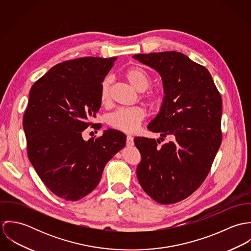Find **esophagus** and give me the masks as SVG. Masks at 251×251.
Instances as JSON below:
<instances>
[{
    "label": "esophagus",
    "instance_id": "1",
    "mask_svg": "<svg viewBox=\"0 0 251 251\" xmlns=\"http://www.w3.org/2000/svg\"><path fill=\"white\" fill-rule=\"evenodd\" d=\"M126 145L127 146H132L133 145V137L130 135L126 136Z\"/></svg>",
    "mask_w": 251,
    "mask_h": 251
}]
</instances>
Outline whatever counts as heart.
Instances as JSON below:
<instances>
[{
    "instance_id": "b5f03b06",
    "label": "heart",
    "mask_w": 251,
    "mask_h": 251,
    "mask_svg": "<svg viewBox=\"0 0 251 251\" xmlns=\"http://www.w3.org/2000/svg\"><path fill=\"white\" fill-rule=\"evenodd\" d=\"M126 80L137 92L142 93L144 100L151 106H155L161 100L159 90L149 88L151 83L150 73L140 67H131L124 72ZM112 79L106 76L100 86V98L102 104H107L110 100V89ZM146 112L143 108L133 107L118 109L108 119L109 125L118 130L131 133L134 132L143 122Z\"/></svg>"
}]
</instances>
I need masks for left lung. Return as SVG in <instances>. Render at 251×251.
Returning <instances> with one entry per match:
<instances>
[{
  "instance_id": "8db88e82",
  "label": "left lung",
  "mask_w": 251,
  "mask_h": 251,
  "mask_svg": "<svg viewBox=\"0 0 251 251\" xmlns=\"http://www.w3.org/2000/svg\"><path fill=\"white\" fill-rule=\"evenodd\" d=\"M161 75L164 100L148 129L174 141L135 137L142 160L137 178L154 201L168 205L191 195L207 178L222 141V99L209 71L176 51L137 54ZM161 140L163 138H160Z\"/></svg>"
}]
</instances>
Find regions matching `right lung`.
<instances>
[{
  "mask_svg": "<svg viewBox=\"0 0 251 251\" xmlns=\"http://www.w3.org/2000/svg\"><path fill=\"white\" fill-rule=\"evenodd\" d=\"M116 57H84L54 66L30 90L23 117L29 159L43 183L57 196L77 201L91 193L108 161L126 146V135L107 129L85 141L101 101L100 86Z\"/></svg>",
  "mask_w": 251,
  "mask_h": 251,
  "instance_id": "add662e5",
  "label": "right lung"
}]
</instances>
